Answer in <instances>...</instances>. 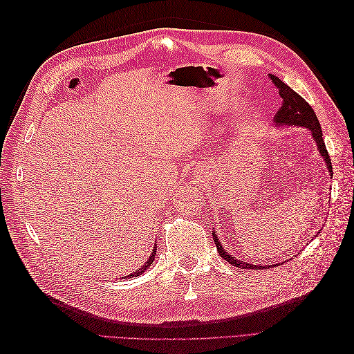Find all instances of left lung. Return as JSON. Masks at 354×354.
I'll return each mask as SVG.
<instances>
[{"instance_id":"8db88e82","label":"left lung","mask_w":354,"mask_h":354,"mask_svg":"<svg viewBox=\"0 0 354 354\" xmlns=\"http://www.w3.org/2000/svg\"><path fill=\"white\" fill-rule=\"evenodd\" d=\"M270 81L274 84V87L279 88V95L282 97V106L277 111V113L274 115V122L279 125H297V127H306L307 130L312 131V136L315 138V142L317 145V149L320 152V156H324L326 168L332 176V164L329 159V153L326 151L325 146V140L322 137V128H320V124L317 121V116L315 113V111L310 106L301 95L298 93H295L289 85H286L285 82H282L279 78L274 77V75H270ZM212 239L216 242L217 251L220 254V257H223L224 260L229 261L232 266H236L239 269H254V270H261V269H269L267 266H257V264H250L245 263L241 260H236L234 257H232L230 254H227L226 251L223 250V246L217 238L216 232H212ZM274 267H277V264H274Z\"/></svg>"}]
</instances>
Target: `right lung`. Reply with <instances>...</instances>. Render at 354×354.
<instances>
[{"label":"right lung","instance_id":"1","mask_svg":"<svg viewBox=\"0 0 354 354\" xmlns=\"http://www.w3.org/2000/svg\"><path fill=\"white\" fill-rule=\"evenodd\" d=\"M155 255H156V246H153V251H152V254H151V257H149V259H147V261L140 267V269H137L134 273H131V274H128L127 277H137V276H140V274H143V272L145 270H147V267L149 266H151L152 263H153V260H155Z\"/></svg>","mask_w":354,"mask_h":354}]
</instances>
